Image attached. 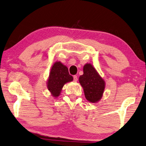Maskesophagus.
Instances as JSON below:
<instances>
[{
  "label": "esophagus",
  "instance_id": "obj_1",
  "mask_svg": "<svg viewBox=\"0 0 146 146\" xmlns=\"http://www.w3.org/2000/svg\"><path fill=\"white\" fill-rule=\"evenodd\" d=\"M73 80L75 82H76L77 80V75H74L73 76Z\"/></svg>",
  "mask_w": 146,
  "mask_h": 146
}]
</instances>
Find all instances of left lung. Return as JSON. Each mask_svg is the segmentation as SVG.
Segmentation results:
<instances>
[{"mask_svg": "<svg viewBox=\"0 0 146 146\" xmlns=\"http://www.w3.org/2000/svg\"><path fill=\"white\" fill-rule=\"evenodd\" d=\"M84 74L79 77V82L84 90L85 98L90 102L97 103L103 96L105 82L92 64L83 68Z\"/></svg>", "mask_w": 146, "mask_h": 146, "instance_id": "8db88e82", "label": "left lung"}]
</instances>
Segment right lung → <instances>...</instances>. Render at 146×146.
<instances>
[{
  "label": "right lung",
  "mask_w": 146,
  "mask_h": 146,
  "mask_svg": "<svg viewBox=\"0 0 146 146\" xmlns=\"http://www.w3.org/2000/svg\"><path fill=\"white\" fill-rule=\"evenodd\" d=\"M73 80V78L69 75L68 68L60 62H56L50 69L47 81V88L52 96L56 98L60 94L64 85Z\"/></svg>",
  "instance_id": "right-lung-1"
}]
</instances>
